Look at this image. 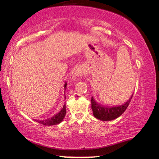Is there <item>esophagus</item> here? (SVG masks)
Returning a JSON list of instances; mask_svg holds the SVG:
<instances>
[{
    "mask_svg": "<svg viewBox=\"0 0 159 159\" xmlns=\"http://www.w3.org/2000/svg\"><path fill=\"white\" fill-rule=\"evenodd\" d=\"M82 72H77L76 73H75V79H76V77H80V78H81L82 77Z\"/></svg>",
    "mask_w": 159,
    "mask_h": 159,
    "instance_id": "esophagus-1",
    "label": "esophagus"
}]
</instances>
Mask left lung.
Returning a JSON list of instances; mask_svg holds the SVG:
<instances>
[{
	"instance_id": "1",
	"label": "left lung",
	"mask_w": 159,
	"mask_h": 159,
	"mask_svg": "<svg viewBox=\"0 0 159 159\" xmlns=\"http://www.w3.org/2000/svg\"><path fill=\"white\" fill-rule=\"evenodd\" d=\"M132 96H133V94L131 96L129 100L123 105L114 106V107H108V106H104L101 105V104H98L93 99V98L92 97L91 101H92L93 115L96 118L103 121L113 120L120 116L125 111L132 100Z\"/></svg>"
}]
</instances>
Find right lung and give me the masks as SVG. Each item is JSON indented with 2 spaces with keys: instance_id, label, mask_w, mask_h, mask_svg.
<instances>
[{
  "instance_id": "right-lung-1",
  "label": "right lung",
  "mask_w": 159,
  "mask_h": 159,
  "mask_svg": "<svg viewBox=\"0 0 159 159\" xmlns=\"http://www.w3.org/2000/svg\"><path fill=\"white\" fill-rule=\"evenodd\" d=\"M66 86H67V83L66 82L65 84V90L66 89ZM65 98H66V97H65ZM66 114V104L63 106V107L62 108V109L58 113H56L55 116H52L51 118H48L46 120H35V121L38 122L39 123H41L42 125H48V126H51V125H58L60 123H61L63 120Z\"/></svg>"
}]
</instances>
